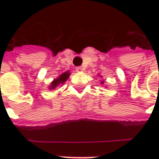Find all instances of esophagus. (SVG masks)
<instances>
[{"instance_id":"1","label":"esophagus","mask_w":159,"mask_h":159,"mask_svg":"<svg viewBox=\"0 0 159 159\" xmlns=\"http://www.w3.org/2000/svg\"><path fill=\"white\" fill-rule=\"evenodd\" d=\"M83 70H84V69H83V67H81V66H78V67H76V72H83Z\"/></svg>"}]
</instances>
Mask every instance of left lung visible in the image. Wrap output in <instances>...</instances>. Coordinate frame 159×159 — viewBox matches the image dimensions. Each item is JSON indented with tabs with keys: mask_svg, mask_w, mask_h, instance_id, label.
Instances as JSON below:
<instances>
[{
	"mask_svg": "<svg viewBox=\"0 0 159 159\" xmlns=\"http://www.w3.org/2000/svg\"><path fill=\"white\" fill-rule=\"evenodd\" d=\"M101 83V84L103 85V84H104V82H103V81H102V82H101V83Z\"/></svg>",
	"mask_w": 159,
	"mask_h": 159,
	"instance_id": "1",
	"label": "left lung"
}]
</instances>
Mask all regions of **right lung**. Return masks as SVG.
<instances>
[{
  "instance_id": "add662e5",
  "label": "right lung",
  "mask_w": 159,
  "mask_h": 159,
  "mask_svg": "<svg viewBox=\"0 0 159 159\" xmlns=\"http://www.w3.org/2000/svg\"><path fill=\"white\" fill-rule=\"evenodd\" d=\"M70 75V71H66V72L62 73L61 75H59L57 78L53 79V81H52V83H50V85L48 86V89H56L58 87L63 85V84L67 81V79L69 78Z\"/></svg>"
}]
</instances>
